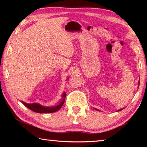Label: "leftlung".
I'll return each mask as SVG.
<instances>
[{"mask_svg":"<svg viewBox=\"0 0 147 147\" xmlns=\"http://www.w3.org/2000/svg\"><path fill=\"white\" fill-rule=\"evenodd\" d=\"M94 109H96V110H97V111H100V110H98V109H96V108H94ZM124 108H122V109H119V110H117V111H121L122 110V109H123Z\"/></svg>","mask_w":147,"mask_h":147,"instance_id":"1","label":"left lung"}]
</instances>
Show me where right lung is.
I'll return each instance as SVG.
<instances>
[{
	"label": "right lung",
	"instance_id": "obj_1",
	"mask_svg": "<svg viewBox=\"0 0 147 147\" xmlns=\"http://www.w3.org/2000/svg\"><path fill=\"white\" fill-rule=\"evenodd\" d=\"M66 97V93L65 92H63L61 95V100L59 102L58 104H56V106H42L39 103H32V104H28L26 103L23 101H21L26 108L31 109V110L35 111V112L38 113H53L56 112V111H58L59 109L61 108V106L63 105L65 100Z\"/></svg>",
	"mask_w": 147,
	"mask_h": 147
}]
</instances>
